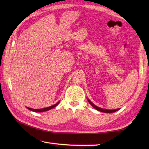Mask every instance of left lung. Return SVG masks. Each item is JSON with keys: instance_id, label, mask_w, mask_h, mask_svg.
Returning a JSON list of instances; mask_svg holds the SVG:
<instances>
[{"instance_id": "8db88e82", "label": "left lung", "mask_w": 149, "mask_h": 149, "mask_svg": "<svg viewBox=\"0 0 149 149\" xmlns=\"http://www.w3.org/2000/svg\"><path fill=\"white\" fill-rule=\"evenodd\" d=\"M88 102H89V103L94 107L95 109H96L97 110L99 111H101V112H104V113H114V112H115V111H116L118 110V109H113V110H108V109H104L100 108V107L96 106L95 105H94V104L92 102H91L90 100H89L88 99Z\"/></svg>"}]
</instances>
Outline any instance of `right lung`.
<instances>
[{
  "label": "right lung",
  "mask_w": 149,
  "mask_h": 149,
  "mask_svg": "<svg viewBox=\"0 0 149 149\" xmlns=\"http://www.w3.org/2000/svg\"><path fill=\"white\" fill-rule=\"evenodd\" d=\"M59 103V102H58V103H56V104H54V105L51 106H50V107H45V108H43V109H36L29 108V107H27V109H29V110H31V111H35V112H43V111H48V110H50V109H51L54 108V107H56L57 105H58V104Z\"/></svg>",
  "instance_id": "right-lung-1"
}]
</instances>
